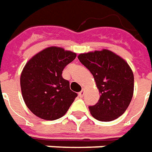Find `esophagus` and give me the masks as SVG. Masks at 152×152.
Listing matches in <instances>:
<instances>
[{"label": "esophagus", "instance_id": "obj_1", "mask_svg": "<svg viewBox=\"0 0 152 152\" xmlns=\"http://www.w3.org/2000/svg\"><path fill=\"white\" fill-rule=\"evenodd\" d=\"M78 96H79L80 98H83V97L84 96V89H83L81 92L78 93Z\"/></svg>", "mask_w": 152, "mask_h": 152}]
</instances>
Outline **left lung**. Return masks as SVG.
Returning a JSON list of instances; mask_svg holds the SVG:
<instances>
[{
    "label": "left lung",
    "mask_w": 152,
    "mask_h": 152,
    "mask_svg": "<svg viewBox=\"0 0 152 152\" xmlns=\"http://www.w3.org/2000/svg\"><path fill=\"white\" fill-rule=\"evenodd\" d=\"M78 58L93 74L100 94L98 103L88 107L92 116L101 122L122 116L133 96L134 76L129 64L105 49L80 54Z\"/></svg>",
    "instance_id": "1"
}]
</instances>
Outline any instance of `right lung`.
I'll return each mask as SVG.
<instances>
[{
    "instance_id": "add662e5",
    "label": "right lung",
    "mask_w": 152,
    "mask_h": 152,
    "mask_svg": "<svg viewBox=\"0 0 152 152\" xmlns=\"http://www.w3.org/2000/svg\"><path fill=\"white\" fill-rule=\"evenodd\" d=\"M76 53L51 46L30 58L22 70L20 88L27 107L44 120H56L67 113L78 94L62 77Z\"/></svg>"
}]
</instances>
